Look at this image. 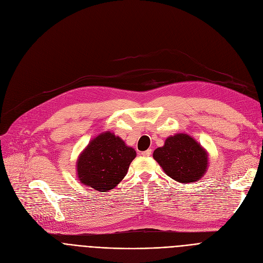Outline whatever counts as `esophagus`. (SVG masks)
I'll return each instance as SVG.
<instances>
[{
  "label": "esophagus",
  "mask_w": 263,
  "mask_h": 263,
  "mask_svg": "<svg viewBox=\"0 0 263 263\" xmlns=\"http://www.w3.org/2000/svg\"><path fill=\"white\" fill-rule=\"evenodd\" d=\"M151 154H153V150H151V149H147V150L143 151L142 156H143V157H150Z\"/></svg>",
  "instance_id": "obj_1"
}]
</instances>
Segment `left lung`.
<instances>
[{
    "mask_svg": "<svg viewBox=\"0 0 263 263\" xmlns=\"http://www.w3.org/2000/svg\"><path fill=\"white\" fill-rule=\"evenodd\" d=\"M155 160L174 180L187 183L197 181L205 173L208 157L201 146L186 134H176L154 153Z\"/></svg>",
    "mask_w": 263,
    "mask_h": 263,
    "instance_id": "left-lung-1",
    "label": "left lung"
}]
</instances>
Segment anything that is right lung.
I'll use <instances>...</instances> for the list:
<instances>
[{
    "mask_svg": "<svg viewBox=\"0 0 263 263\" xmlns=\"http://www.w3.org/2000/svg\"><path fill=\"white\" fill-rule=\"evenodd\" d=\"M136 153L113 133L105 132L93 139L78 160L80 181L96 191L116 186L127 175Z\"/></svg>",
    "mask_w": 263,
    "mask_h": 263,
    "instance_id": "1",
    "label": "right lung"
}]
</instances>
